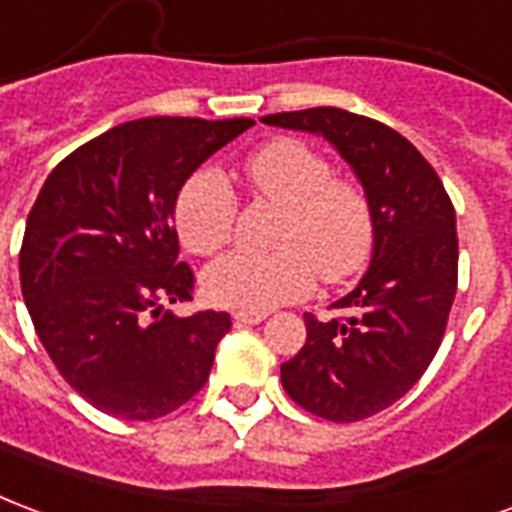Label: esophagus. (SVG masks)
<instances>
[{"label": "esophagus", "instance_id": "esophagus-1", "mask_svg": "<svg viewBox=\"0 0 512 512\" xmlns=\"http://www.w3.org/2000/svg\"><path fill=\"white\" fill-rule=\"evenodd\" d=\"M266 320L263 312H233V323L236 325H257Z\"/></svg>", "mask_w": 512, "mask_h": 512}]
</instances>
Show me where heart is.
<instances>
[{
    "mask_svg": "<svg viewBox=\"0 0 512 512\" xmlns=\"http://www.w3.org/2000/svg\"><path fill=\"white\" fill-rule=\"evenodd\" d=\"M246 187L279 206L274 252H230L203 274V290L219 306L266 312L304 298L314 274L325 285L355 274L369 257L374 222L369 200L352 181L336 179L312 146L279 138L249 154ZM236 195L217 170H198L181 187L176 227L195 255H214L230 241Z\"/></svg>",
    "mask_w": 512,
    "mask_h": 512,
    "instance_id": "1",
    "label": "heart"
}]
</instances>
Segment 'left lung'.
Returning <instances> with one entry per match:
<instances>
[{
    "instance_id": "left-lung-1",
    "label": "left lung",
    "mask_w": 512,
    "mask_h": 512,
    "mask_svg": "<svg viewBox=\"0 0 512 512\" xmlns=\"http://www.w3.org/2000/svg\"><path fill=\"white\" fill-rule=\"evenodd\" d=\"M320 135L361 181L374 222L372 260L333 309L304 314L306 344L282 363L287 396L312 415L352 423L399 401L437 355L456 298V211L410 140L342 108L263 116Z\"/></svg>"
}]
</instances>
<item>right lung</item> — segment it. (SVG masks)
Here are the masks:
<instances>
[{"label":"right lung","mask_w":512,"mask_h":512,"mask_svg":"<svg viewBox=\"0 0 512 512\" xmlns=\"http://www.w3.org/2000/svg\"><path fill=\"white\" fill-rule=\"evenodd\" d=\"M252 119L154 116L64 157L26 219L21 293L34 331L75 393L121 420L179 410L206 385L227 312L179 317L192 298L179 260L181 187Z\"/></svg>","instance_id":"1"}]
</instances>
